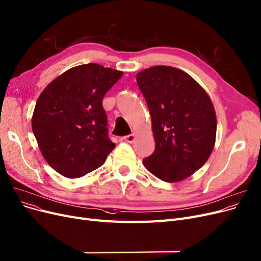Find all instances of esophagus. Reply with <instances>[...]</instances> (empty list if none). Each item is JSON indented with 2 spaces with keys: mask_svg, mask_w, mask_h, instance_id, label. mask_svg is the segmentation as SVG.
Here are the masks:
<instances>
[{
  "mask_svg": "<svg viewBox=\"0 0 261 261\" xmlns=\"http://www.w3.org/2000/svg\"><path fill=\"white\" fill-rule=\"evenodd\" d=\"M135 139H136V135H135V134H130V135H128V136L124 137V140L126 142H129V143L134 142Z\"/></svg>",
  "mask_w": 261,
  "mask_h": 261,
  "instance_id": "obj_1",
  "label": "esophagus"
}]
</instances>
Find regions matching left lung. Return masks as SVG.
Masks as SVG:
<instances>
[{
  "label": "left lung",
  "mask_w": 261,
  "mask_h": 261,
  "mask_svg": "<svg viewBox=\"0 0 261 261\" xmlns=\"http://www.w3.org/2000/svg\"><path fill=\"white\" fill-rule=\"evenodd\" d=\"M136 79L155 141L154 152L142 163L161 180H185L206 163L215 147L217 118L211 97L191 75L174 67H151Z\"/></svg>",
  "instance_id": "1"
}]
</instances>
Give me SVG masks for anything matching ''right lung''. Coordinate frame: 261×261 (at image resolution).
<instances>
[{
  "label": "right lung",
  "mask_w": 261,
  "mask_h": 261,
  "mask_svg": "<svg viewBox=\"0 0 261 261\" xmlns=\"http://www.w3.org/2000/svg\"><path fill=\"white\" fill-rule=\"evenodd\" d=\"M122 71L86 64L67 70L43 89L32 114V130L50 167L79 178L100 167L114 149L108 138L102 99Z\"/></svg>",
  "instance_id": "obj_1"
}]
</instances>
